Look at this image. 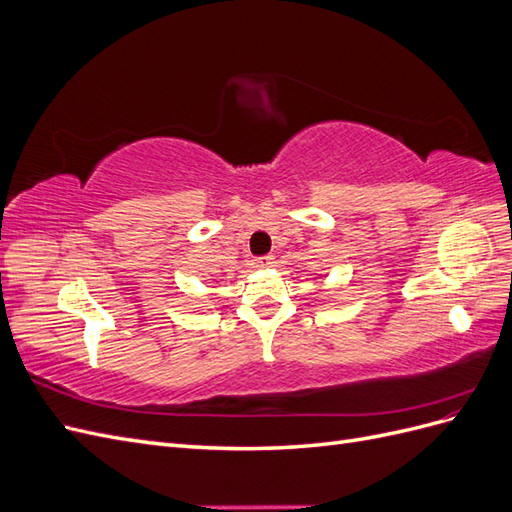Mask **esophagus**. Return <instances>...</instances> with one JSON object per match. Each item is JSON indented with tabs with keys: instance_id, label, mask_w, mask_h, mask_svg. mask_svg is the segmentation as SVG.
<instances>
[{
	"instance_id": "esophagus-1",
	"label": "esophagus",
	"mask_w": 512,
	"mask_h": 512,
	"mask_svg": "<svg viewBox=\"0 0 512 512\" xmlns=\"http://www.w3.org/2000/svg\"><path fill=\"white\" fill-rule=\"evenodd\" d=\"M273 262H275L273 256H260V258L254 260V267L256 269H267V267H273Z\"/></svg>"
}]
</instances>
